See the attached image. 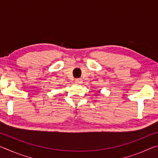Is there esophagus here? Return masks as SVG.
<instances>
[{
  "label": "esophagus",
  "mask_w": 158,
  "mask_h": 158,
  "mask_svg": "<svg viewBox=\"0 0 158 158\" xmlns=\"http://www.w3.org/2000/svg\"><path fill=\"white\" fill-rule=\"evenodd\" d=\"M75 82L77 83V84H81L82 80H81V79H76Z\"/></svg>",
  "instance_id": "esophagus-1"
}]
</instances>
